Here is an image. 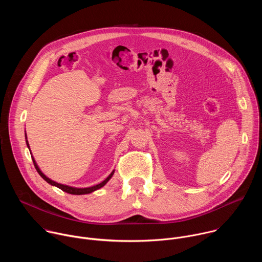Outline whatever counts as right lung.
Here are the masks:
<instances>
[{
	"mask_svg": "<svg viewBox=\"0 0 262 262\" xmlns=\"http://www.w3.org/2000/svg\"><path fill=\"white\" fill-rule=\"evenodd\" d=\"M26 142H27V145H28V147L30 148V145H29V142H28V139H27V134H26ZM33 159V162H34V165H35V167H36V169H37V171L39 172V175L47 182V183H49L50 185H52V186H56L57 188H59V189H61L62 191H64V192H67V193H70V194H76V195H80V194H89V193H92V192H94V191H96V190H98V189H100V188H102L103 186H105L106 185V183L112 178V176L114 175V169L112 170V172L110 173V175L103 181V182H101L100 184H98V185H95V186H92V187H86V188H76V187H72V186H68V185H63V184H59V183H57V182H55V181H53V180H51V179H49L48 177H46L44 173L41 171V169L39 168V166H38V164L36 163V161H35V159H34V157L32 158Z\"/></svg>",
	"mask_w": 262,
	"mask_h": 262,
	"instance_id": "add662e5",
	"label": "right lung"
}]
</instances>
